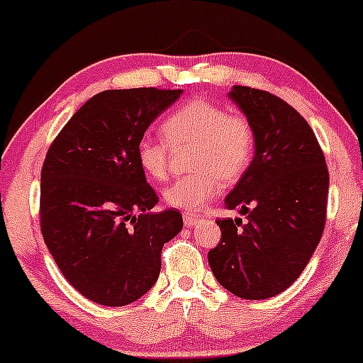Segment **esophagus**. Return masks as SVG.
<instances>
[{
    "label": "esophagus",
    "instance_id": "34e87169",
    "mask_svg": "<svg viewBox=\"0 0 363 363\" xmlns=\"http://www.w3.org/2000/svg\"><path fill=\"white\" fill-rule=\"evenodd\" d=\"M198 221H199L198 216L189 215V213H184V225L186 226H191V228H193V226L198 225Z\"/></svg>",
    "mask_w": 363,
    "mask_h": 363
}]
</instances>
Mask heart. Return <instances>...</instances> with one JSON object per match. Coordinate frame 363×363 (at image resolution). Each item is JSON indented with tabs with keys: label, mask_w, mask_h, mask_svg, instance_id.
<instances>
[{
	"label": "heart",
	"mask_w": 363,
	"mask_h": 363,
	"mask_svg": "<svg viewBox=\"0 0 363 363\" xmlns=\"http://www.w3.org/2000/svg\"><path fill=\"white\" fill-rule=\"evenodd\" d=\"M160 132L166 140L142 137L135 147L140 169L162 181L169 172V147L191 145L189 169L194 172L176 179L164 191L169 206L199 211L221 189V179L235 182L243 176L255 150L250 121L231 115L220 104L193 99L165 118Z\"/></svg>",
	"instance_id": "1"
}]
</instances>
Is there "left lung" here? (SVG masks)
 I'll use <instances>...</instances> for the list:
<instances>
[{
    "mask_svg": "<svg viewBox=\"0 0 363 363\" xmlns=\"http://www.w3.org/2000/svg\"><path fill=\"white\" fill-rule=\"evenodd\" d=\"M228 98L250 121L255 155L228 209L247 216L216 223L221 240L208 262L216 281L243 299L281 294L301 276L326 221L328 167L308 121L267 91L233 86Z\"/></svg>",
    "mask_w": 363,
    "mask_h": 363,
    "instance_id": "1",
    "label": "left lung"
}]
</instances>
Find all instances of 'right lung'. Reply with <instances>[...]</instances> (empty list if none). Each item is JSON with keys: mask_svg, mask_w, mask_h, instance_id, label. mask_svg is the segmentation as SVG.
Masks as SVG:
<instances>
[{"mask_svg": "<svg viewBox=\"0 0 363 363\" xmlns=\"http://www.w3.org/2000/svg\"><path fill=\"white\" fill-rule=\"evenodd\" d=\"M182 89H110L74 113L40 174V228L69 284L103 306H126L150 291L164 243L182 230L159 203L135 147Z\"/></svg>", "mask_w": 363, "mask_h": 363, "instance_id": "obj_1", "label": "right lung"}]
</instances>
